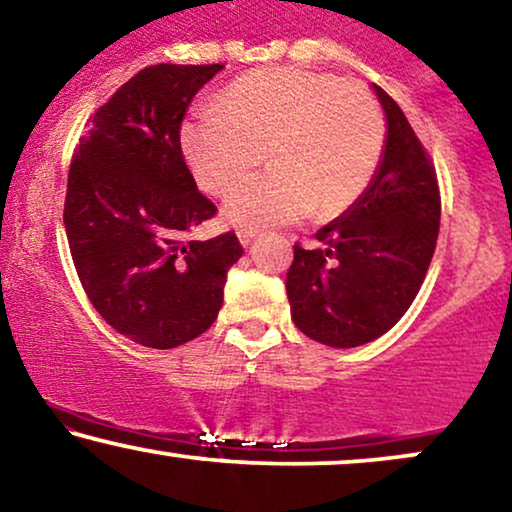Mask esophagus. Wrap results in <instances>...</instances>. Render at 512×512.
<instances>
[{
    "label": "esophagus",
    "mask_w": 512,
    "mask_h": 512,
    "mask_svg": "<svg viewBox=\"0 0 512 512\" xmlns=\"http://www.w3.org/2000/svg\"><path fill=\"white\" fill-rule=\"evenodd\" d=\"M255 236H257V231H248V229L238 231V241H241V245H245V248H248V245L255 241Z\"/></svg>",
    "instance_id": "esophagus-1"
}]
</instances>
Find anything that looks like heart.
<instances>
[{"instance_id": "1", "label": "heart", "mask_w": 512, "mask_h": 512, "mask_svg": "<svg viewBox=\"0 0 512 512\" xmlns=\"http://www.w3.org/2000/svg\"><path fill=\"white\" fill-rule=\"evenodd\" d=\"M179 144L208 193H224L268 151L275 167L238 182L224 200L231 224L260 231L307 212L335 217L352 208L383 160L385 120L364 84L267 68L231 82L217 111L189 115Z\"/></svg>"}]
</instances>
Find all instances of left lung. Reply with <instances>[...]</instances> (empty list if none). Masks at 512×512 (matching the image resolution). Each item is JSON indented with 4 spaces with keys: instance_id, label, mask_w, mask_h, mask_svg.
<instances>
[{
    "instance_id": "1",
    "label": "left lung",
    "mask_w": 512,
    "mask_h": 512,
    "mask_svg": "<svg viewBox=\"0 0 512 512\" xmlns=\"http://www.w3.org/2000/svg\"><path fill=\"white\" fill-rule=\"evenodd\" d=\"M387 144L364 196L295 243L286 290L295 326L328 347H359L390 331L416 300L435 255L442 196L428 151L397 101L375 84Z\"/></svg>"
}]
</instances>
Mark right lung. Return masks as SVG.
Returning <instances> with one entry per match:
<instances>
[{
    "instance_id": "add662e5",
    "label": "right lung",
    "mask_w": 512,
    "mask_h": 512,
    "mask_svg": "<svg viewBox=\"0 0 512 512\" xmlns=\"http://www.w3.org/2000/svg\"><path fill=\"white\" fill-rule=\"evenodd\" d=\"M222 68L139 70L96 108L70 160L63 224L77 276L106 323L144 347H179L208 331L243 255L234 231L184 238L217 205L186 167L181 120Z\"/></svg>"
}]
</instances>
